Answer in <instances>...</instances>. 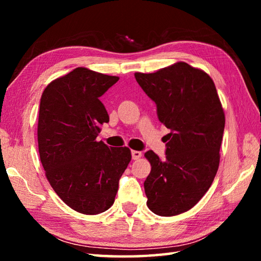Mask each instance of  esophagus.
<instances>
[{
    "label": "esophagus",
    "instance_id": "1",
    "mask_svg": "<svg viewBox=\"0 0 261 261\" xmlns=\"http://www.w3.org/2000/svg\"><path fill=\"white\" fill-rule=\"evenodd\" d=\"M131 154H132V159L137 160V159L141 158L142 152H141V151H137V150H132V151H131Z\"/></svg>",
    "mask_w": 261,
    "mask_h": 261
}]
</instances>
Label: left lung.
<instances>
[{
	"label": "left lung",
	"mask_w": 261,
	"mask_h": 261,
	"mask_svg": "<svg viewBox=\"0 0 261 261\" xmlns=\"http://www.w3.org/2000/svg\"><path fill=\"white\" fill-rule=\"evenodd\" d=\"M135 77L170 129L165 160L152 150L145 153L151 165L143 184L147 206L157 215H178L196 205L214 180L225 124L222 104L213 80L184 62Z\"/></svg>",
	"instance_id": "left-lung-1"
}]
</instances>
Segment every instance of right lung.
Wrapping results in <instances>:
<instances>
[{"instance_id":"add662e5","label":"right lung","mask_w":261,"mask_h":261,"mask_svg":"<svg viewBox=\"0 0 261 261\" xmlns=\"http://www.w3.org/2000/svg\"><path fill=\"white\" fill-rule=\"evenodd\" d=\"M118 81L77 67L49 83L41 95L37 135L42 167L57 195L83 214L112 206L131 160L127 147L96 140L101 125L110 121L99 97Z\"/></svg>"}]
</instances>
